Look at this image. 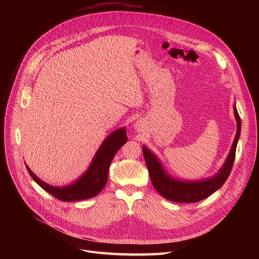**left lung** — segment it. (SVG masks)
Segmentation results:
<instances>
[{
  "mask_svg": "<svg viewBox=\"0 0 259 259\" xmlns=\"http://www.w3.org/2000/svg\"><path fill=\"white\" fill-rule=\"evenodd\" d=\"M234 112L238 122V129L230 156L219 173L211 179L197 182H183L172 179L164 172L158 159L145 146L142 147L145 164L149 170L153 186L163 198L176 203H195L209 197L224 186L231 174L235 162L237 143L241 133V118L236 106H234Z\"/></svg>",
  "mask_w": 259,
  "mask_h": 259,
  "instance_id": "obj_1",
  "label": "left lung"
}]
</instances>
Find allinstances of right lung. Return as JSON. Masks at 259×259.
<instances>
[{
	"instance_id": "1",
	"label": "right lung",
	"mask_w": 259,
	"mask_h": 259,
	"mask_svg": "<svg viewBox=\"0 0 259 259\" xmlns=\"http://www.w3.org/2000/svg\"><path fill=\"white\" fill-rule=\"evenodd\" d=\"M127 142L125 128L119 129L110 134L101 144L88 171L73 184L66 188H54L36 177L30 169H26L31 178L39 186L56 199L64 202L86 200L98 195L107 181L109 165L121 146Z\"/></svg>"
}]
</instances>
